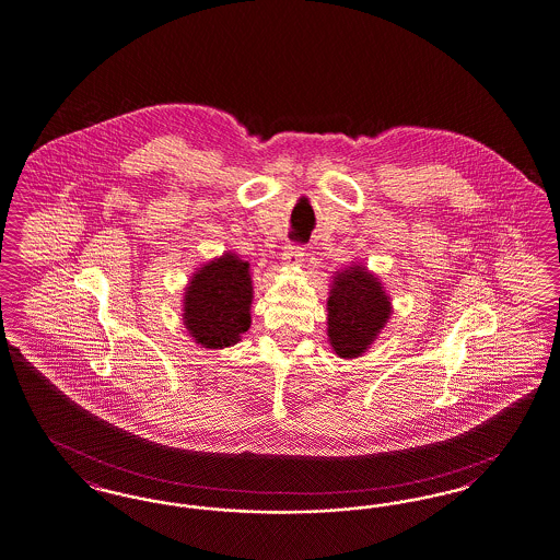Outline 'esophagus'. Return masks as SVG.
<instances>
[{
	"instance_id": "34e87169",
	"label": "esophagus",
	"mask_w": 560,
	"mask_h": 560,
	"mask_svg": "<svg viewBox=\"0 0 560 560\" xmlns=\"http://www.w3.org/2000/svg\"><path fill=\"white\" fill-rule=\"evenodd\" d=\"M304 246H298V244H290V246H285V252H283V262L288 265V267H298L302 260H304Z\"/></svg>"
}]
</instances>
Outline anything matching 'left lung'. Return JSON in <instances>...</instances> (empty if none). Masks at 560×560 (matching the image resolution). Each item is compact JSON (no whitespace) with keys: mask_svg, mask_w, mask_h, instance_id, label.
I'll list each match as a JSON object with an SVG mask.
<instances>
[{"mask_svg":"<svg viewBox=\"0 0 560 560\" xmlns=\"http://www.w3.org/2000/svg\"><path fill=\"white\" fill-rule=\"evenodd\" d=\"M327 336L337 357L357 359L385 327L392 302L380 279L362 265L337 270L327 300Z\"/></svg>","mask_w":560,"mask_h":560,"instance_id":"left-lung-1","label":"left lung"}]
</instances>
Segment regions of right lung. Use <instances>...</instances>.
I'll list each match as a JSON object with an SVG mask.
<instances>
[{
	"instance_id": "obj_1",
	"label": "right lung",
	"mask_w": 560,
	"mask_h": 560,
	"mask_svg": "<svg viewBox=\"0 0 560 560\" xmlns=\"http://www.w3.org/2000/svg\"><path fill=\"white\" fill-rule=\"evenodd\" d=\"M249 265L226 252L194 272L183 298V325L201 348L223 350L252 323Z\"/></svg>"
}]
</instances>
